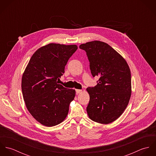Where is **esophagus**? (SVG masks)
I'll use <instances>...</instances> for the list:
<instances>
[{
	"instance_id": "34e87169",
	"label": "esophagus",
	"mask_w": 156,
	"mask_h": 156,
	"mask_svg": "<svg viewBox=\"0 0 156 156\" xmlns=\"http://www.w3.org/2000/svg\"><path fill=\"white\" fill-rule=\"evenodd\" d=\"M82 90H81V89H76V92L77 94L82 92Z\"/></svg>"
}]
</instances>
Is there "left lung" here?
<instances>
[{"mask_svg":"<svg viewBox=\"0 0 156 156\" xmlns=\"http://www.w3.org/2000/svg\"><path fill=\"white\" fill-rule=\"evenodd\" d=\"M89 61L93 77L98 76L97 85L88 87L89 118L108 124L117 119L126 109L132 93L131 72L125 59L111 46L100 41L80 45Z\"/></svg>","mask_w":156,"mask_h":156,"instance_id":"1","label":"left lung"}]
</instances>
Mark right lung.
<instances>
[{
  "label": "right lung",
  "mask_w": 156,
  "mask_h": 156,
  "mask_svg": "<svg viewBox=\"0 0 156 156\" xmlns=\"http://www.w3.org/2000/svg\"><path fill=\"white\" fill-rule=\"evenodd\" d=\"M76 45L50 43L32 56L22 76V90L26 106L42 125L52 127L67 117L74 89L58 84L65 66L77 50Z\"/></svg>",
  "instance_id": "obj_1"
}]
</instances>
